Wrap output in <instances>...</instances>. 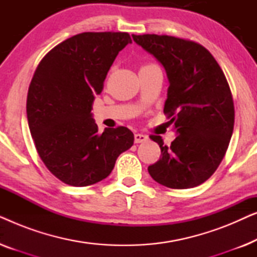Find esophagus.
I'll list each match as a JSON object with an SVG mask.
<instances>
[{"mask_svg":"<svg viewBox=\"0 0 257 257\" xmlns=\"http://www.w3.org/2000/svg\"><path fill=\"white\" fill-rule=\"evenodd\" d=\"M149 140V137L146 135H142V133H136L135 135V143L136 144H140V143H145Z\"/></svg>","mask_w":257,"mask_h":257,"instance_id":"esophagus-1","label":"esophagus"}]
</instances>
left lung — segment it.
Masks as SVG:
<instances>
[{"mask_svg": "<svg viewBox=\"0 0 257 257\" xmlns=\"http://www.w3.org/2000/svg\"><path fill=\"white\" fill-rule=\"evenodd\" d=\"M164 66L170 86L164 112L174 122L171 146L151 136L161 157L149 166L160 185L185 189L201 185L219 167L234 128V103L226 77L212 54L195 42L173 36L132 35Z\"/></svg>", "mask_w": 257, "mask_h": 257, "instance_id": "left-lung-1", "label": "left lung"}]
</instances>
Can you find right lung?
<instances>
[{"label": "right lung", "mask_w": 257, "mask_h": 257, "mask_svg": "<svg viewBox=\"0 0 257 257\" xmlns=\"http://www.w3.org/2000/svg\"><path fill=\"white\" fill-rule=\"evenodd\" d=\"M132 43L127 33H83L48 52L31 79L27 98L30 133L42 161L66 185L84 187L107 178L115 160L133 145L127 127L98 126L94 96L119 51Z\"/></svg>", "instance_id": "obj_1"}]
</instances>
